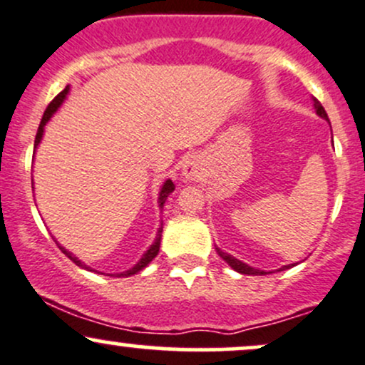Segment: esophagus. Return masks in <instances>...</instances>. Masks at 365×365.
Wrapping results in <instances>:
<instances>
[{"instance_id": "obj_1", "label": "esophagus", "mask_w": 365, "mask_h": 365, "mask_svg": "<svg viewBox=\"0 0 365 365\" xmlns=\"http://www.w3.org/2000/svg\"><path fill=\"white\" fill-rule=\"evenodd\" d=\"M199 176V170L195 164L192 163H187L185 168H183V178L187 180V182H190V180H195Z\"/></svg>"}]
</instances>
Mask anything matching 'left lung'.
Instances as JSON below:
<instances>
[{
    "label": "left lung",
    "mask_w": 365,
    "mask_h": 365,
    "mask_svg": "<svg viewBox=\"0 0 365 365\" xmlns=\"http://www.w3.org/2000/svg\"><path fill=\"white\" fill-rule=\"evenodd\" d=\"M314 106H315V110H317V114L320 115V118H324V119H327V121H329V118H327L326 110H324V107L320 106V102H319L317 98H314ZM216 253H218L220 256H222V258L225 259V262L228 263V265H230L232 268H234L235 272H239V274H244V275H265V274H267V272L256 270V268L250 267V265H246V263H242L241 259L234 258V256L228 255V253H225V251L218 250V247H216ZM291 267H294V265H286V267L279 268V272H280V270H286V268H291Z\"/></svg>",
    "instance_id": "left-lung-1"
}]
</instances>
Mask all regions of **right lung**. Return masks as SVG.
Listing matches in <instances>:
<instances>
[{
    "label": "right lung",
    "mask_w": 365,
    "mask_h": 365,
    "mask_svg": "<svg viewBox=\"0 0 365 365\" xmlns=\"http://www.w3.org/2000/svg\"><path fill=\"white\" fill-rule=\"evenodd\" d=\"M69 93V86H66L63 88L62 91H60V93L57 95V97H55L53 100H51L50 102V106L46 107V110H45V114H43V118H41V123H39V128H38V133H36V140H34V149L36 147L39 145V142H41V138H43V131H45V124L50 121V118L51 115L55 114V110L58 109L60 107V103L63 102V98H66V95ZM175 190V183L171 182V180H166V182H164V185H163V189H161V192H159V207H161L163 210V206H164V202H166V199H168V195L171 194V192ZM161 234H163V225H161V228H159L158 230V237H155V241H154V244H152V246L149 247V250L145 251V255L142 256V258H140V262L137 263V265H135L133 268H130V270H126V272H121V274H114L112 275V277H130V275H133V274H138L140 270H143V268H145L147 265H149V263L152 262V259L155 258V256H158V253H159V246H161ZM57 242V241H55ZM60 250H62V253L67 256V258L69 259H72V262L76 263V265L78 267H81V268H86V270H91V272H95L93 268H90V267H86L85 263H81L79 262L78 258H76L74 255L72 253H69V251L67 250H63L62 246H58Z\"/></svg>",
    "instance_id": "obj_1"
}]
</instances>
